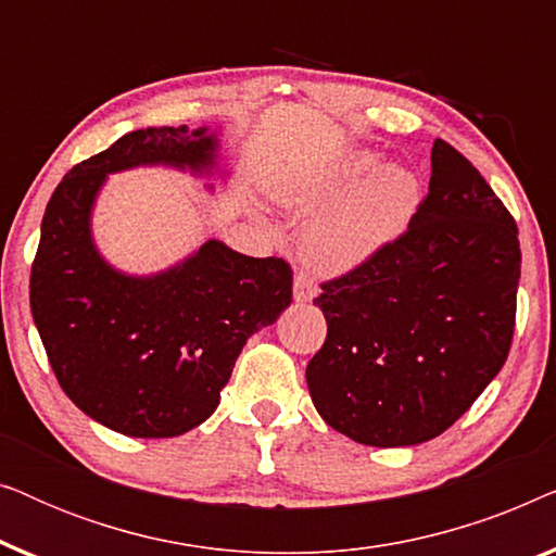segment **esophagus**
Masks as SVG:
<instances>
[{
	"instance_id": "obj_1",
	"label": "esophagus",
	"mask_w": 556,
	"mask_h": 556,
	"mask_svg": "<svg viewBox=\"0 0 556 556\" xmlns=\"http://www.w3.org/2000/svg\"><path fill=\"white\" fill-rule=\"evenodd\" d=\"M316 293H318L316 278L311 276V273H306V270L295 273V278H293V299L301 301V303H306V301L314 299Z\"/></svg>"
}]
</instances>
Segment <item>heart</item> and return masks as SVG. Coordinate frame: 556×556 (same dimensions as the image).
<instances>
[{"mask_svg": "<svg viewBox=\"0 0 556 556\" xmlns=\"http://www.w3.org/2000/svg\"><path fill=\"white\" fill-rule=\"evenodd\" d=\"M379 156L359 151L329 177L295 189V207L318 212L329 206L303 238V255L324 273L359 268L405 232L420 204V181L405 166L379 169Z\"/></svg>", "mask_w": 556, "mask_h": 556, "instance_id": "b5f03b06", "label": "heart"}]
</instances>
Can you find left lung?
<instances>
[{
    "label": "left lung",
    "mask_w": 556,
    "mask_h": 556,
    "mask_svg": "<svg viewBox=\"0 0 556 556\" xmlns=\"http://www.w3.org/2000/svg\"><path fill=\"white\" fill-rule=\"evenodd\" d=\"M407 230L324 280L326 341L306 367L333 430L375 447L438 438L504 367L521 278L519 227L481 172L443 139Z\"/></svg>",
    "instance_id": "1"
}]
</instances>
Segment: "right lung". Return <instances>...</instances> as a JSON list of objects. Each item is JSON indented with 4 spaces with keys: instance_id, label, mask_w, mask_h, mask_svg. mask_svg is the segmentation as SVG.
<instances>
[{
    "instance_id": "right-lung-1",
    "label": "right lung",
    "mask_w": 556,
    "mask_h": 556,
    "mask_svg": "<svg viewBox=\"0 0 556 556\" xmlns=\"http://www.w3.org/2000/svg\"><path fill=\"white\" fill-rule=\"evenodd\" d=\"M215 136L139 128L65 174L42 217L29 308L60 387L88 417L131 438H174L207 420L245 341L291 306L283 257L207 240L154 278L121 276L96 253L90 207L105 174L136 164L202 172Z\"/></svg>"
}]
</instances>
